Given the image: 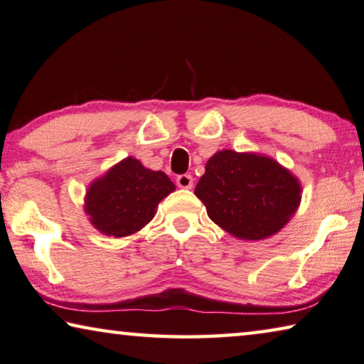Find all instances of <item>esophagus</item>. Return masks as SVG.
<instances>
[{
	"label": "esophagus",
	"instance_id": "obj_1",
	"mask_svg": "<svg viewBox=\"0 0 364 364\" xmlns=\"http://www.w3.org/2000/svg\"><path fill=\"white\" fill-rule=\"evenodd\" d=\"M177 186L181 188H192L193 187V177L190 174H182L177 177Z\"/></svg>",
	"mask_w": 364,
	"mask_h": 364
}]
</instances>
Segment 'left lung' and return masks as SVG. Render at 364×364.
<instances>
[{"mask_svg":"<svg viewBox=\"0 0 364 364\" xmlns=\"http://www.w3.org/2000/svg\"><path fill=\"white\" fill-rule=\"evenodd\" d=\"M214 224L238 240L277 234L301 201L299 177L266 154L234 150L214 153L195 187Z\"/></svg>","mask_w":364,"mask_h":364,"instance_id":"1","label":"left lung"}]
</instances>
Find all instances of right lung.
<instances>
[{
	"label": "right lung",
	"mask_w": 364,
	"mask_h": 364,
	"mask_svg": "<svg viewBox=\"0 0 364 364\" xmlns=\"http://www.w3.org/2000/svg\"><path fill=\"white\" fill-rule=\"evenodd\" d=\"M176 186L163 171L146 169L134 156L124 158L85 192L83 211L95 229L108 237H127L145 228Z\"/></svg>",
	"instance_id": "1"
}]
</instances>
